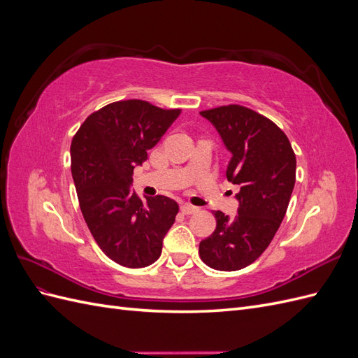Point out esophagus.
<instances>
[{"label": "esophagus", "mask_w": 358, "mask_h": 358, "mask_svg": "<svg viewBox=\"0 0 358 358\" xmlns=\"http://www.w3.org/2000/svg\"><path fill=\"white\" fill-rule=\"evenodd\" d=\"M197 210H199V208H196V206H192L189 203H185V204L180 206V212L183 215H192V213H196Z\"/></svg>", "instance_id": "1"}]
</instances>
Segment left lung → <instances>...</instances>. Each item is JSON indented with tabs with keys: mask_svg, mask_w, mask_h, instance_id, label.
Masks as SVG:
<instances>
[{
	"mask_svg": "<svg viewBox=\"0 0 358 358\" xmlns=\"http://www.w3.org/2000/svg\"><path fill=\"white\" fill-rule=\"evenodd\" d=\"M216 128L231 159L227 179L239 185L234 218L213 212L215 231L200 242L204 264L221 272L241 270L272 242L288 209L296 183V155L275 122L239 104L200 112Z\"/></svg>",
	"mask_w": 358,
	"mask_h": 358,
	"instance_id": "left-lung-1",
	"label": "left lung"
}]
</instances>
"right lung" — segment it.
I'll return each mask as SVG.
<instances>
[{"instance_id":"obj_1","label":"right lung","mask_w":358,"mask_h":358,"mask_svg":"<svg viewBox=\"0 0 358 358\" xmlns=\"http://www.w3.org/2000/svg\"><path fill=\"white\" fill-rule=\"evenodd\" d=\"M179 115L143 100L116 101L86 117L73 137L71 175L85 222L101 251L124 267L155 263L179 212L175 200H142L129 187L134 167Z\"/></svg>"}]
</instances>
